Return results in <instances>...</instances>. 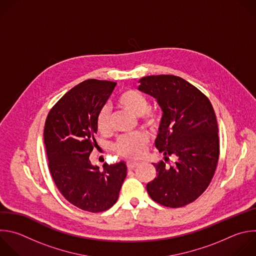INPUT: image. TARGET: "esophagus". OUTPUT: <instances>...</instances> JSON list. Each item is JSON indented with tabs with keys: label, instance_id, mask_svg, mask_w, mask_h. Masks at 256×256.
Wrapping results in <instances>:
<instances>
[{
	"label": "esophagus",
	"instance_id": "34e87169",
	"mask_svg": "<svg viewBox=\"0 0 256 256\" xmlns=\"http://www.w3.org/2000/svg\"><path fill=\"white\" fill-rule=\"evenodd\" d=\"M140 164L138 162H126V166H128V170H134V168H136V166H138Z\"/></svg>",
	"mask_w": 256,
	"mask_h": 256
}]
</instances>
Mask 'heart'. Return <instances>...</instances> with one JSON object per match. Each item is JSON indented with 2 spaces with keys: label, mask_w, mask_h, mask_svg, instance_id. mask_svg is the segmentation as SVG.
I'll return each instance as SVG.
<instances>
[{
  "label": "heart",
  "mask_w": 256,
  "mask_h": 256,
  "mask_svg": "<svg viewBox=\"0 0 256 256\" xmlns=\"http://www.w3.org/2000/svg\"><path fill=\"white\" fill-rule=\"evenodd\" d=\"M118 108L130 112L136 116H140L144 126L150 130H156L160 124V116L150 110V102L144 94L138 90H128L122 92L118 100ZM96 126L100 132L108 134L110 130V114L108 108H102L96 118ZM148 138L144 132L120 136L114 144V152L126 158H138L144 154Z\"/></svg>",
  "instance_id": "b5f03b06"
}]
</instances>
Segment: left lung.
<instances>
[{"label":"left lung","mask_w":256,"mask_h":256,"mask_svg":"<svg viewBox=\"0 0 256 256\" xmlns=\"http://www.w3.org/2000/svg\"><path fill=\"white\" fill-rule=\"evenodd\" d=\"M138 90L154 98L162 110L154 144L164 156H176L174 166L154 164L156 177L146 184L156 203L179 208L194 202L208 188L219 158L218 126L208 98L175 75L140 79Z\"/></svg>","instance_id":"8db88e82"}]
</instances>
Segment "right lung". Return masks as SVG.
I'll return each instance as SVG.
<instances>
[{"instance_id": "add662e5", "label": "right lung", "mask_w": 256, "mask_h": 256, "mask_svg": "<svg viewBox=\"0 0 256 256\" xmlns=\"http://www.w3.org/2000/svg\"><path fill=\"white\" fill-rule=\"evenodd\" d=\"M116 83L85 80L65 94L49 112L44 144L52 179L62 196L77 208L92 213L106 211L118 199L126 177L124 162L92 164L96 142V118Z\"/></svg>"}]
</instances>
